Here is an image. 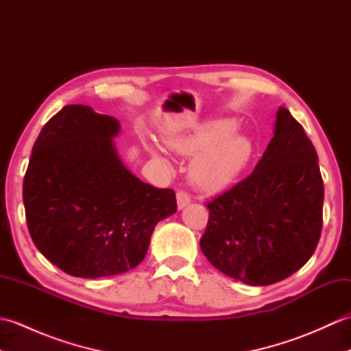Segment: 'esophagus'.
Returning a JSON list of instances; mask_svg holds the SVG:
<instances>
[{
  "mask_svg": "<svg viewBox=\"0 0 351 351\" xmlns=\"http://www.w3.org/2000/svg\"><path fill=\"white\" fill-rule=\"evenodd\" d=\"M176 202H178V210H182V208H185L191 202L190 195L187 191H178L176 193Z\"/></svg>",
  "mask_w": 351,
  "mask_h": 351,
  "instance_id": "1",
  "label": "esophagus"
}]
</instances>
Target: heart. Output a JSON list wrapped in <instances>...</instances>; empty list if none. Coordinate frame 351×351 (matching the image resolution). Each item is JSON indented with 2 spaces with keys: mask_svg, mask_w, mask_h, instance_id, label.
I'll use <instances>...</instances> for the list:
<instances>
[{
  "mask_svg": "<svg viewBox=\"0 0 351 351\" xmlns=\"http://www.w3.org/2000/svg\"><path fill=\"white\" fill-rule=\"evenodd\" d=\"M235 119H215L205 122L185 136L167 138V145L184 155H195L190 162V181L197 189L213 193L234 184L255 155V145L249 136L237 132ZM149 154L166 160V152L156 141L146 145Z\"/></svg>",
  "mask_w": 351,
  "mask_h": 351,
  "instance_id": "b5f03b06",
  "label": "heart"
}]
</instances>
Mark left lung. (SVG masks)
Wrapping results in <instances>:
<instances>
[{
    "mask_svg": "<svg viewBox=\"0 0 351 351\" xmlns=\"http://www.w3.org/2000/svg\"><path fill=\"white\" fill-rule=\"evenodd\" d=\"M324 185L303 126L279 107L252 173L208 204L200 249L229 278L264 287L308 263L322 235Z\"/></svg>",
    "mask_w": 351,
    "mask_h": 351,
    "instance_id": "obj_1",
    "label": "left lung"
}]
</instances>
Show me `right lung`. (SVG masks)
Returning <instances> with one entry per match:
<instances>
[{
  "label": "right lung",
  "instance_id": "obj_1",
  "mask_svg": "<svg viewBox=\"0 0 351 351\" xmlns=\"http://www.w3.org/2000/svg\"><path fill=\"white\" fill-rule=\"evenodd\" d=\"M117 119L66 106L43 126L24 178L32 240L75 278L121 274L146 256L156 223L176 213L175 191L134 176L114 145Z\"/></svg>",
  "mask_w": 351,
  "mask_h": 351
}]
</instances>
